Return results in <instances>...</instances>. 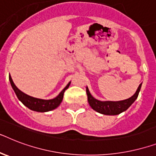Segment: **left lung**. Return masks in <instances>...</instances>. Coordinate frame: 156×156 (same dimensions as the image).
Returning <instances> with one entry per match:
<instances>
[{
    "label": "left lung",
    "instance_id": "obj_1",
    "mask_svg": "<svg viewBox=\"0 0 156 156\" xmlns=\"http://www.w3.org/2000/svg\"><path fill=\"white\" fill-rule=\"evenodd\" d=\"M142 83L139 86L135 94L131 96V98H127L126 100L119 101V102H112V101H106V102H101L98 100L95 99L90 93L89 89L87 87V94L88 102L91 108L96 111L98 113L103 114L107 115H116L122 113L123 111H126L130 107L133 102H135V99L138 98L140 90L141 89Z\"/></svg>",
    "mask_w": 156,
    "mask_h": 156
}]
</instances>
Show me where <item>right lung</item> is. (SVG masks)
Instances as JSON below:
<instances>
[{"instance_id": "1", "label": "right lung", "mask_w": 156, "mask_h": 156, "mask_svg": "<svg viewBox=\"0 0 156 156\" xmlns=\"http://www.w3.org/2000/svg\"><path fill=\"white\" fill-rule=\"evenodd\" d=\"M9 81L12 89L14 90L15 94H16V97L18 98V99L25 105V107H27L28 108L32 110V111H37V112H46V111H52V110L57 108L60 105L62 101L64 92H65L66 90L68 89V87H69V84H70V82H69L67 84L66 87L62 90V92L55 98L49 100H44L31 97V96L28 95V94H26L23 93L22 91L20 90L15 86V84L12 82V79L10 75Z\"/></svg>"}]
</instances>
